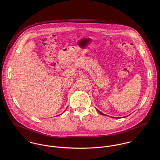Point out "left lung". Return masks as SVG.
<instances>
[{
    "instance_id": "8db88e82",
    "label": "left lung",
    "mask_w": 160,
    "mask_h": 160,
    "mask_svg": "<svg viewBox=\"0 0 160 160\" xmlns=\"http://www.w3.org/2000/svg\"><path fill=\"white\" fill-rule=\"evenodd\" d=\"M97 111H98V113H100V114H102V115H105V116H106V115H107V114H104V113H102V112H100V111H99V110H97ZM129 115H130V114H129ZM128 116H129V115H128ZM127 116H126V117H127ZM112 118H114V117H112ZM124 118H125V117H124Z\"/></svg>"
}]
</instances>
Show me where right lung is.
Masks as SVG:
<instances>
[{"label":"right lung","instance_id":"obj_1","mask_svg":"<svg viewBox=\"0 0 160 160\" xmlns=\"http://www.w3.org/2000/svg\"><path fill=\"white\" fill-rule=\"evenodd\" d=\"M65 111H64V112H65ZM58 116H59V115H58Z\"/></svg>","mask_w":160,"mask_h":160}]
</instances>
